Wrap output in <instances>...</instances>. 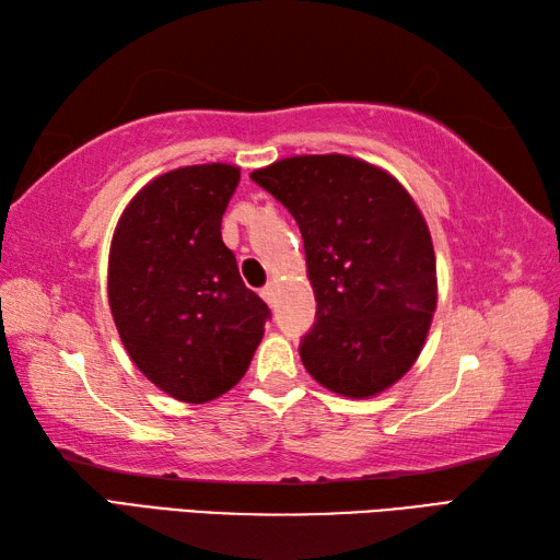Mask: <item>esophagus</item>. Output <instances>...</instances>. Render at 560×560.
Returning a JSON list of instances; mask_svg holds the SVG:
<instances>
[{"mask_svg":"<svg viewBox=\"0 0 560 560\" xmlns=\"http://www.w3.org/2000/svg\"><path fill=\"white\" fill-rule=\"evenodd\" d=\"M259 295H261V299H265L269 305H273V283H267V287L259 291Z\"/></svg>","mask_w":560,"mask_h":560,"instance_id":"34e87169","label":"esophagus"}]
</instances>
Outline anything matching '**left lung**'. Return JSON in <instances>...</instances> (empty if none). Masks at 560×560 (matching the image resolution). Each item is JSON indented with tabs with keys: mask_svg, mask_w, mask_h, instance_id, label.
<instances>
[{
	"mask_svg": "<svg viewBox=\"0 0 560 560\" xmlns=\"http://www.w3.org/2000/svg\"><path fill=\"white\" fill-rule=\"evenodd\" d=\"M303 235L317 313L301 361L343 397H373L419 359L438 303L431 233L404 189L375 165L329 153L255 171Z\"/></svg>",
	"mask_w": 560,
	"mask_h": 560,
	"instance_id": "1",
	"label": "left lung"
}]
</instances>
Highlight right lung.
Instances as JSON below:
<instances>
[{"instance_id":"obj_1","label":"right lung","mask_w":560,"mask_h":560,"mask_svg":"<svg viewBox=\"0 0 560 560\" xmlns=\"http://www.w3.org/2000/svg\"><path fill=\"white\" fill-rule=\"evenodd\" d=\"M235 165H187L129 201L113 237L108 299L129 359L171 397L201 404L247 371L271 317L221 241Z\"/></svg>"}]
</instances>
